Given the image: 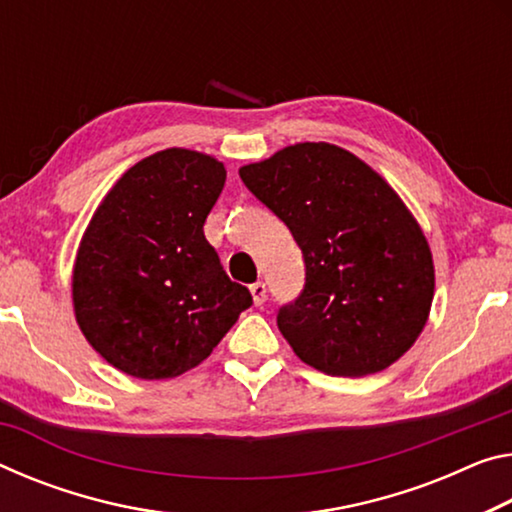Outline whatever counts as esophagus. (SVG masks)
<instances>
[{
	"label": "esophagus",
	"mask_w": 512,
	"mask_h": 512,
	"mask_svg": "<svg viewBox=\"0 0 512 512\" xmlns=\"http://www.w3.org/2000/svg\"><path fill=\"white\" fill-rule=\"evenodd\" d=\"M250 296H253L255 305H262L266 300V285H264V282H255V285H250Z\"/></svg>",
	"instance_id": "esophagus-1"
}]
</instances>
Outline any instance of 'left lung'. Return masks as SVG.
Instances as JSON below:
<instances>
[{"instance_id": "1", "label": "left lung", "mask_w": 512, "mask_h": 512, "mask_svg": "<svg viewBox=\"0 0 512 512\" xmlns=\"http://www.w3.org/2000/svg\"><path fill=\"white\" fill-rule=\"evenodd\" d=\"M239 175L303 250L305 289L278 314L298 358L358 378L408 353L431 314L435 266L399 193L323 141L287 145Z\"/></svg>"}]
</instances>
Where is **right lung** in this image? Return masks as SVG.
<instances>
[{"label":"right lung","instance_id":"add662e5","mask_svg":"<svg viewBox=\"0 0 512 512\" xmlns=\"http://www.w3.org/2000/svg\"><path fill=\"white\" fill-rule=\"evenodd\" d=\"M225 177L212 154L154 152L111 186L79 241L75 319L127 376L164 380L198 367L253 305L202 230Z\"/></svg>","mask_w":512,"mask_h":512}]
</instances>
